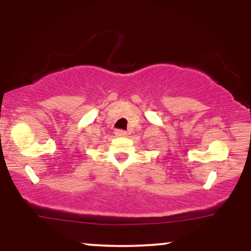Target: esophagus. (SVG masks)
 Segmentation results:
<instances>
[{
  "instance_id": "obj_1",
  "label": "esophagus",
  "mask_w": 251,
  "mask_h": 251,
  "mask_svg": "<svg viewBox=\"0 0 251 251\" xmlns=\"http://www.w3.org/2000/svg\"><path fill=\"white\" fill-rule=\"evenodd\" d=\"M114 134H116L117 137H126V135H127V132L123 131V129H117V131L114 132Z\"/></svg>"
}]
</instances>
